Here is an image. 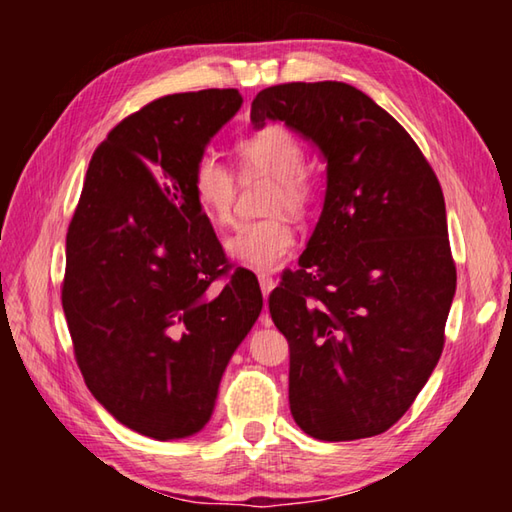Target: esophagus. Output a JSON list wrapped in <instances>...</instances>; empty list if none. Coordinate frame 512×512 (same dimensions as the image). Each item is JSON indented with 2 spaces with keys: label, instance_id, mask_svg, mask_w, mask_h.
Here are the masks:
<instances>
[{
  "label": "esophagus",
  "instance_id": "1",
  "mask_svg": "<svg viewBox=\"0 0 512 512\" xmlns=\"http://www.w3.org/2000/svg\"><path fill=\"white\" fill-rule=\"evenodd\" d=\"M259 287H262L264 298H268V293H271V291L275 289V280H273L271 275H266V273H259ZM259 320H262V325H271V316H268L266 311H264L262 318H259Z\"/></svg>",
  "mask_w": 512,
  "mask_h": 512
}]
</instances>
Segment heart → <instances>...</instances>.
Here are the masks:
<instances>
[{"mask_svg":"<svg viewBox=\"0 0 512 512\" xmlns=\"http://www.w3.org/2000/svg\"><path fill=\"white\" fill-rule=\"evenodd\" d=\"M239 167L273 180L268 212L302 214L314 201V183L305 173V146L287 126L266 124L239 137L235 144ZM192 192L207 219L223 225L232 219L235 205V176L214 153L198 155L192 167ZM296 237L282 216L239 225L225 250L235 262L255 271H271L291 253Z\"/></svg>","mask_w":512,"mask_h":512,"instance_id":"b5f03b06","label":"heart"}]
</instances>
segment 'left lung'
Segmentation results:
<instances>
[{"label":"left lung","mask_w":512,"mask_h":512,"mask_svg":"<svg viewBox=\"0 0 512 512\" xmlns=\"http://www.w3.org/2000/svg\"><path fill=\"white\" fill-rule=\"evenodd\" d=\"M284 121L327 162V189L296 271L268 296L289 341V404L311 438L384 433L443 354L456 293L443 189L411 135L339 81L262 90L250 121Z\"/></svg>","instance_id":"obj_1"}]
</instances>
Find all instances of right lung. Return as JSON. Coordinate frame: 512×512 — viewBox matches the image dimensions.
<instances>
[{"label": "right lung", "instance_id": "obj_1", "mask_svg": "<svg viewBox=\"0 0 512 512\" xmlns=\"http://www.w3.org/2000/svg\"><path fill=\"white\" fill-rule=\"evenodd\" d=\"M237 90L169 94L94 151L67 230L63 309L90 393L155 440L212 418L225 366L262 311L230 271L192 192V167L241 108Z\"/></svg>", "mask_w": 512, "mask_h": 512}]
</instances>
